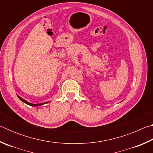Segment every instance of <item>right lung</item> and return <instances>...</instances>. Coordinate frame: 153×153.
Masks as SVG:
<instances>
[{
  "mask_svg": "<svg viewBox=\"0 0 153 153\" xmlns=\"http://www.w3.org/2000/svg\"><path fill=\"white\" fill-rule=\"evenodd\" d=\"M17 97L19 98V99L22 100V102H25V104H27L28 105L30 106H32V107H38V106H40V105H45V104H46V103L49 102L50 101H47V102H42V103H39V104H33V103H31V102H29L28 101H27V100H25V99H24V98H22V97H20L19 95H17Z\"/></svg>",
  "mask_w": 153,
  "mask_h": 153,
  "instance_id": "right-lung-1",
  "label": "right lung"
}]
</instances>
